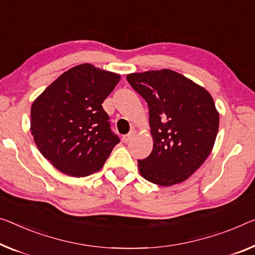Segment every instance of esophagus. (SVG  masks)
I'll return each mask as SVG.
<instances>
[{"label":"esophagus","instance_id":"obj_1","mask_svg":"<svg viewBox=\"0 0 255 255\" xmlns=\"http://www.w3.org/2000/svg\"><path fill=\"white\" fill-rule=\"evenodd\" d=\"M135 135V132L134 131H132V132H130L128 133V134H125V135H123V138H122V140H123V142H128V141H130L133 136Z\"/></svg>","mask_w":255,"mask_h":255}]
</instances>
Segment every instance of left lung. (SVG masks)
I'll return each mask as SVG.
<instances>
[{
    "label": "left lung",
    "instance_id": "1",
    "mask_svg": "<svg viewBox=\"0 0 255 255\" xmlns=\"http://www.w3.org/2000/svg\"><path fill=\"white\" fill-rule=\"evenodd\" d=\"M127 80L149 108L154 146L147 158L138 160L140 174L163 187L185 181L214 146L219 112L212 96L171 69L132 73Z\"/></svg>",
    "mask_w": 255,
    "mask_h": 255
}]
</instances>
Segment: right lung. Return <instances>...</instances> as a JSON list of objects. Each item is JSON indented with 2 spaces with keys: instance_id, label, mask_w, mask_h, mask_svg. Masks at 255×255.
Masks as SVG:
<instances>
[{
  "instance_id": "1",
  "label": "right lung",
  "mask_w": 255,
  "mask_h": 255,
  "mask_svg": "<svg viewBox=\"0 0 255 255\" xmlns=\"http://www.w3.org/2000/svg\"><path fill=\"white\" fill-rule=\"evenodd\" d=\"M121 75L82 64L52 82L30 108V132L41 154L69 177L99 171L117 143L103 103Z\"/></svg>"
}]
</instances>
